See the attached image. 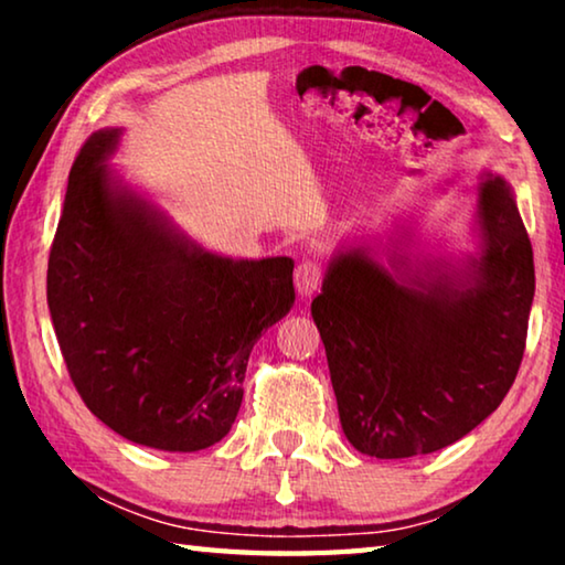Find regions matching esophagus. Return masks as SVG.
Here are the masks:
<instances>
[{"label":"esophagus","mask_w":565,"mask_h":565,"mask_svg":"<svg viewBox=\"0 0 565 565\" xmlns=\"http://www.w3.org/2000/svg\"><path fill=\"white\" fill-rule=\"evenodd\" d=\"M321 276H323L321 264L306 259V262L296 266L294 284H296V289H299L301 296H311L321 286Z\"/></svg>","instance_id":"34e87169"}]
</instances>
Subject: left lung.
<instances>
[{
	"mask_svg": "<svg viewBox=\"0 0 565 565\" xmlns=\"http://www.w3.org/2000/svg\"><path fill=\"white\" fill-rule=\"evenodd\" d=\"M483 254L471 284L398 281L353 248L311 303L341 428L356 451L411 458L451 446L501 406L519 374L535 291L511 186H478Z\"/></svg>",
	"mask_w": 565,
	"mask_h": 565,
	"instance_id": "8db88e82",
	"label": "left lung"
}]
</instances>
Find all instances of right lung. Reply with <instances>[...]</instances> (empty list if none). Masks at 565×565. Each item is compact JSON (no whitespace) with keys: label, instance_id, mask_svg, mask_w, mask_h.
<instances>
[{"label":"right lung","instance_id":"1","mask_svg":"<svg viewBox=\"0 0 565 565\" xmlns=\"http://www.w3.org/2000/svg\"><path fill=\"white\" fill-rule=\"evenodd\" d=\"M119 131L76 154L50 248L46 303L74 388L111 431L159 451L228 434L256 339L289 313L294 262L209 254L114 186Z\"/></svg>","mask_w":565,"mask_h":565}]
</instances>
